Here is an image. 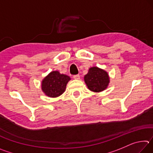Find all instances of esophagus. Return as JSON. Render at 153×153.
Instances as JSON below:
<instances>
[{
  "label": "esophagus",
  "instance_id": "obj_1",
  "mask_svg": "<svg viewBox=\"0 0 153 153\" xmlns=\"http://www.w3.org/2000/svg\"><path fill=\"white\" fill-rule=\"evenodd\" d=\"M74 78L75 79H79L80 77H79V75H75V76H74Z\"/></svg>",
  "mask_w": 153,
  "mask_h": 153
}]
</instances>
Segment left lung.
<instances>
[{"instance_id": "1", "label": "left lung", "mask_w": 153, "mask_h": 153, "mask_svg": "<svg viewBox=\"0 0 153 153\" xmlns=\"http://www.w3.org/2000/svg\"><path fill=\"white\" fill-rule=\"evenodd\" d=\"M84 80L89 90L95 92L103 91L109 83L108 74L97 67L90 68L88 73L85 75Z\"/></svg>"}]
</instances>
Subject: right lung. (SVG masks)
<instances>
[{
  "mask_svg": "<svg viewBox=\"0 0 153 153\" xmlns=\"http://www.w3.org/2000/svg\"><path fill=\"white\" fill-rule=\"evenodd\" d=\"M70 77L59 71H52L42 82V90L49 97H57L63 94Z\"/></svg>",
  "mask_w": 153,
  "mask_h": 153,
  "instance_id": "1",
  "label": "right lung"
}]
</instances>
